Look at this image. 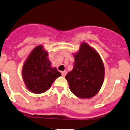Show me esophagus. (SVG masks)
<instances>
[{
    "label": "esophagus",
    "instance_id": "34e87169",
    "mask_svg": "<svg viewBox=\"0 0 130 130\" xmlns=\"http://www.w3.org/2000/svg\"><path fill=\"white\" fill-rule=\"evenodd\" d=\"M66 73H67L66 71H62V72H61L62 76H66Z\"/></svg>",
    "mask_w": 130,
    "mask_h": 130
}]
</instances>
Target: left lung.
<instances>
[{
    "instance_id": "obj_1",
    "label": "left lung",
    "mask_w": 130,
    "mask_h": 130,
    "mask_svg": "<svg viewBox=\"0 0 130 130\" xmlns=\"http://www.w3.org/2000/svg\"><path fill=\"white\" fill-rule=\"evenodd\" d=\"M75 57L73 68L66 76L70 89L80 98H91L101 89L105 76L104 65L98 53L82 43Z\"/></svg>"
}]
</instances>
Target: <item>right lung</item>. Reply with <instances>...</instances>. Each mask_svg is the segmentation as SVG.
<instances>
[{
    "instance_id": "obj_1",
    "label": "right lung",
    "mask_w": 130,
    "mask_h": 130,
    "mask_svg": "<svg viewBox=\"0 0 130 130\" xmlns=\"http://www.w3.org/2000/svg\"><path fill=\"white\" fill-rule=\"evenodd\" d=\"M48 52L39 45L31 52L22 68V76L27 89L36 94L44 92L54 80L61 75L56 68L51 67Z\"/></svg>"
}]
</instances>
